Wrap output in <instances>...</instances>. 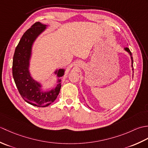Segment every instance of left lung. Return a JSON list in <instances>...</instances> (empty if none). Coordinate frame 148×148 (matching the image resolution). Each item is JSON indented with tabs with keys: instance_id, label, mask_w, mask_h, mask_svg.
Listing matches in <instances>:
<instances>
[{
	"instance_id": "obj_1",
	"label": "left lung",
	"mask_w": 148,
	"mask_h": 148,
	"mask_svg": "<svg viewBox=\"0 0 148 148\" xmlns=\"http://www.w3.org/2000/svg\"><path fill=\"white\" fill-rule=\"evenodd\" d=\"M125 49L126 50V51H127V52H128L130 53V56H131V59H132V70L134 71V68H133V62H134V61H133V58H132V53H131V51H130V50L129 49V48H125Z\"/></svg>"
}]
</instances>
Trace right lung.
Masks as SVG:
<instances>
[{
    "instance_id": "obj_1",
    "label": "right lung",
    "mask_w": 148,
    "mask_h": 148,
    "mask_svg": "<svg viewBox=\"0 0 148 148\" xmlns=\"http://www.w3.org/2000/svg\"><path fill=\"white\" fill-rule=\"evenodd\" d=\"M46 25L36 22L28 29L21 38L15 49L12 61V76L18 92L25 101L37 107H46L55 101L61 88L59 83L55 89L44 92L40 88L41 86L30 76L29 71V60L33 42L36 37L46 29ZM57 76L64 74V69H59ZM60 82V79L58 80Z\"/></svg>"
}]
</instances>
